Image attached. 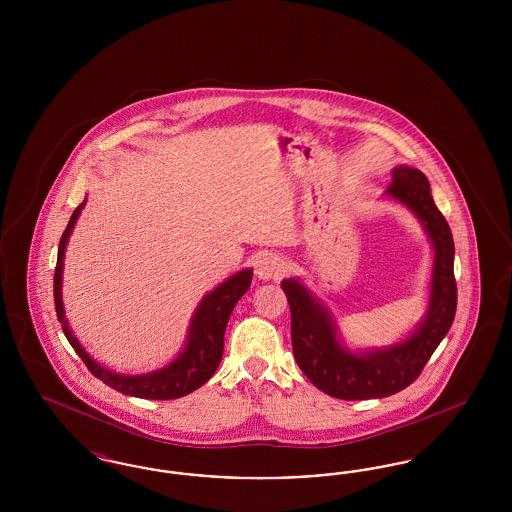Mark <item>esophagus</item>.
I'll use <instances>...</instances> for the list:
<instances>
[{
    "label": "esophagus",
    "mask_w": 512,
    "mask_h": 512,
    "mask_svg": "<svg viewBox=\"0 0 512 512\" xmlns=\"http://www.w3.org/2000/svg\"><path fill=\"white\" fill-rule=\"evenodd\" d=\"M288 268V263L282 255L276 253H265L257 259L255 263V274L261 280H272V278H280Z\"/></svg>",
    "instance_id": "34e87169"
}]
</instances>
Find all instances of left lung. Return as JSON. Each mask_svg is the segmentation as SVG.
<instances>
[{
    "instance_id": "obj_1",
    "label": "left lung",
    "mask_w": 512,
    "mask_h": 512,
    "mask_svg": "<svg viewBox=\"0 0 512 512\" xmlns=\"http://www.w3.org/2000/svg\"><path fill=\"white\" fill-rule=\"evenodd\" d=\"M391 176L386 194L413 211L434 247L428 311L411 338L384 349L353 353L341 345L338 328L317 297L297 278L282 282L292 311L297 365L318 390L343 401L388 397L411 386L447 336L457 311L453 234L430 194V182L418 169L405 165L395 167Z\"/></svg>"
}]
</instances>
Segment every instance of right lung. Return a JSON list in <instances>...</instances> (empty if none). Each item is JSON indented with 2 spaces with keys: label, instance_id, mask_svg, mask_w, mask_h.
<instances>
[{
  "label": "right lung",
  "instance_id": "right-lung-1",
  "mask_svg": "<svg viewBox=\"0 0 512 512\" xmlns=\"http://www.w3.org/2000/svg\"><path fill=\"white\" fill-rule=\"evenodd\" d=\"M86 199L74 209L73 217L69 220L57 251V267L53 276V299H55V313L61 322V328L67 336L69 343L73 345L76 355L88 366V370L99 378L103 384H107L113 390L121 391L124 395L142 397V399H178L188 393L201 388L219 368L224 349V330L228 324V318L232 315L234 305L240 301L253 278V270L245 268L230 276L226 282H222L211 293H207L199 307L195 309L194 317L190 322L188 340L182 349V353L172 361L171 365L163 366L159 370L138 374V376H126L107 370L105 366L94 361L84 347L73 336V330L69 328V322L65 318L63 309V261H65V247L69 242V236L73 232L76 219L80 211L84 209Z\"/></svg>",
  "mask_w": 512,
  "mask_h": 512
}]
</instances>
